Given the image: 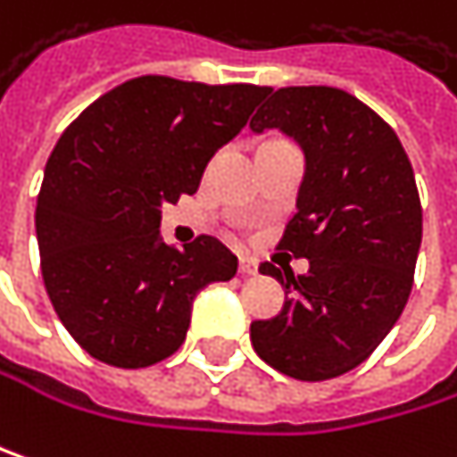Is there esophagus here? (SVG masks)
<instances>
[{"instance_id":"34e87169","label":"esophagus","mask_w":457,"mask_h":457,"mask_svg":"<svg viewBox=\"0 0 457 457\" xmlns=\"http://www.w3.org/2000/svg\"><path fill=\"white\" fill-rule=\"evenodd\" d=\"M260 273V262L252 260V257H241V276L244 278H254Z\"/></svg>"}]
</instances>
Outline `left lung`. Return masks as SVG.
Returning <instances> with one entry per match:
<instances>
[{"label": "left lung", "instance_id": "8db88e82", "mask_svg": "<svg viewBox=\"0 0 457 457\" xmlns=\"http://www.w3.org/2000/svg\"><path fill=\"white\" fill-rule=\"evenodd\" d=\"M249 128L303 149L297 213L278 249L311 260L305 276L260 265L287 303L252 324V345L297 380L345 375L394 329L412 289L423 238L412 165L391 125L337 87H281Z\"/></svg>", "mask_w": 457, "mask_h": 457}]
</instances>
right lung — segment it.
<instances>
[{
	"label": "right lung",
	"instance_id": "1",
	"mask_svg": "<svg viewBox=\"0 0 457 457\" xmlns=\"http://www.w3.org/2000/svg\"><path fill=\"white\" fill-rule=\"evenodd\" d=\"M268 93L136 77L61 133L37 197V244L47 297L93 359L122 370L168 359L197 292L236 276L238 257L211 236L162 244L160 216L197 189L213 152Z\"/></svg>",
	"mask_w": 457,
	"mask_h": 457
}]
</instances>
